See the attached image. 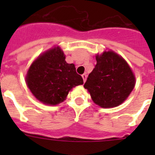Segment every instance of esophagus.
Returning a JSON list of instances; mask_svg holds the SVG:
<instances>
[{
	"mask_svg": "<svg viewBox=\"0 0 155 155\" xmlns=\"http://www.w3.org/2000/svg\"><path fill=\"white\" fill-rule=\"evenodd\" d=\"M81 76H82V78H83V80H84V82H85L86 79H87V74H83Z\"/></svg>",
	"mask_w": 155,
	"mask_h": 155,
	"instance_id": "obj_1",
	"label": "esophagus"
}]
</instances>
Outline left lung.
<instances>
[{"label":"left lung","mask_w":155,"mask_h":155,"mask_svg":"<svg viewBox=\"0 0 155 155\" xmlns=\"http://www.w3.org/2000/svg\"><path fill=\"white\" fill-rule=\"evenodd\" d=\"M97 64L84 87L93 102L102 108L118 106L135 86V76L121 56L109 50L96 56Z\"/></svg>","instance_id":"1"}]
</instances>
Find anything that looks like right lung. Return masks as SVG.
Listing matches in <instances>:
<instances>
[{"mask_svg": "<svg viewBox=\"0 0 155 155\" xmlns=\"http://www.w3.org/2000/svg\"><path fill=\"white\" fill-rule=\"evenodd\" d=\"M25 81L34 96L50 105L64 102L73 87L84 83L74 64L66 62L65 55L59 46L42 53L33 61Z\"/></svg>", "mask_w": 155, "mask_h": 155, "instance_id": "1", "label": "right lung"}]
</instances>
